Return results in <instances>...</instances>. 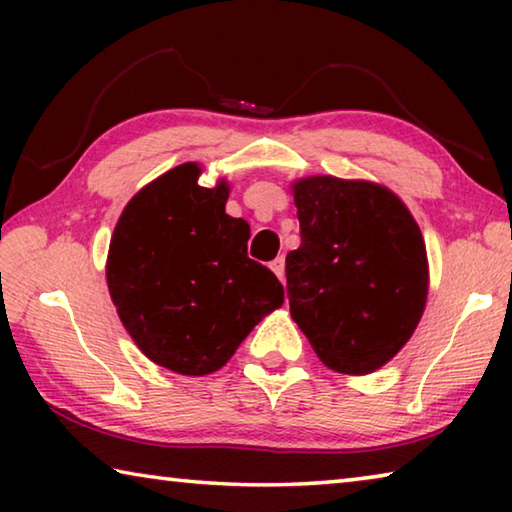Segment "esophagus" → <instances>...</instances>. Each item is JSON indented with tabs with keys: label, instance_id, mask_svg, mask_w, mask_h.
<instances>
[{
	"label": "esophagus",
	"instance_id": "1",
	"mask_svg": "<svg viewBox=\"0 0 512 512\" xmlns=\"http://www.w3.org/2000/svg\"><path fill=\"white\" fill-rule=\"evenodd\" d=\"M271 271L280 277V280H284V257H275L271 262Z\"/></svg>",
	"mask_w": 512,
	"mask_h": 512
}]
</instances>
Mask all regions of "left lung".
Listing matches in <instances>:
<instances>
[{
  "instance_id": "1",
  "label": "left lung",
  "mask_w": 512,
  "mask_h": 512,
  "mask_svg": "<svg viewBox=\"0 0 512 512\" xmlns=\"http://www.w3.org/2000/svg\"><path fill=\"white\" fill-rule=\"evenodd\" d=\"M300 248L287 255L291 316L327 368L368 375L418 327L429 291L418 223L391 189L309 176L293 183Z\"/></svg>"
}]
</instances>
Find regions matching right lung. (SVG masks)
I'll use <instances>...</instances> for the list:
<instances>
[{
  "mask_svg": "<svg viewBox=\"0 0 512 512\" xmlns=\"http://www.w3.org/2000/svg\"><path fill=\"white\" fill-rule=\"evenodd\" d=\"M185 162L121 212L106 277L121 323L146 357L180 375L223 368L259 320L284 302L277 277L248 257L250 225L225 214L230 187L198 185Z\"/></svg>",
  "mask_w": 512,
  "mask_h": 512,
  "instance_id": "right-lung-1",
  "label": "right lung"
}]
</instances>
